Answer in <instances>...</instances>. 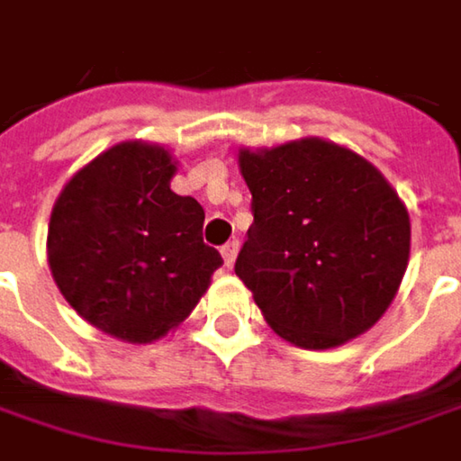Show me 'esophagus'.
I'll return each instance as SVG.
<instances>
[{"label": "esophagus", "instance_id": "34e87169", "mask_svg": "<svg viewBox=\"0 0 461 461\" xmlns=\"http://www.w3.org/2000/svg\"><path fill=\"white\" fill-rule=\"evenodd\" d=\"M240 253V240H230L224 248H221V256H224V263H227V268L234 266V258Z\"/></svg>", "mask_w": 461, "mask_h": 461}]
</instances>
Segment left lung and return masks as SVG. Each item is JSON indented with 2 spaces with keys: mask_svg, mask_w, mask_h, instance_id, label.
<instances>
[{
  "mask_svg": "<svg viewBox=\"0 0 461 461\" xmlns=\"http://www.w3.org/2000/svg\"><path fill=\"white\" fill-rule=\"evenodd\" d=\"M253 227L234 274L268 326L305 349L367 331L410 260V216L363 156L318 138L240 150Z\"/></svg>",
  "mask_w": 461,
  "mask_h": 461,
  "instance_id": "8db88e82",
  "label": "left lung"
}]
</instances>
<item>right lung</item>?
<instances>
[{
    "label": "right lung",
    "instance_id": "right-lung-1",
    "mask_svg": "<svg viewBox=\"0 0 461 461\" xmlns=\"http://www.w3.org/2000/svg\"><path fill=\"white\" fill-rule=\"evenodd\" d=\"M169 150L120 143L86 164L49 221V266L69 305L112 337L149 344L179 326L224 263L203 205L169 187Z\"/></svg>",
    "mask_w": 461,
    "mask_h": 461
}]
</instances>
